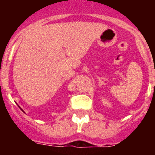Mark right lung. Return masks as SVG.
Here are the masks:
<instances>
[{
  "instance_id": "obj_1",
  "label": "right lung",
  "mask_w": 155,
  "mask_h": 155,
  "mask_svg": "<svg viewBox=\"0 0 155 155\" xmlns=\"http://www.w3.org/2000/svg\"><path fill=\"white\" fill-rule=\"evenodd\" d=\"M21 110H22V109H21ZM22 111H23V110H22ZM23 112H24V111H23Z\"/></svg>"
}]
</instances>
